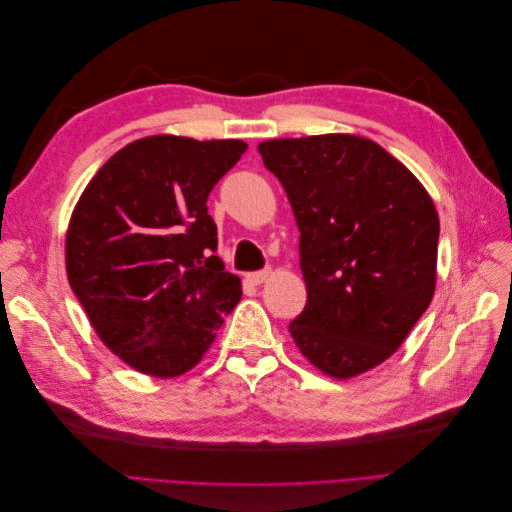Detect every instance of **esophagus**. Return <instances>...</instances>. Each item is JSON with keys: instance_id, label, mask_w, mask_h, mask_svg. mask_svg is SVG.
<instances>
[{"instance_id": "1", "label": "esophagus", "mask_w": 512, "mask_h": 512, "mask_svg": "<svg viewBox=\"0 0 512 512\" xmlns=\"http://www.w3.org/2000/svg\"><path fill=\"white\" fill-rule=\"evenodd\" d=\"M271 277V271L269 269H265V271H254V273H247L245 275V280L250 282V284H254V286H258V284H262V282H267Z\"/></svg>"}]
</instances>
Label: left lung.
<instances>
[{"label": "left lung", "mask_w": 512, "mask_h": 512, "mask_svg": "<svg viewBox=\"0 0 512 512\" xmlns=\"http://www.w3.org/2000/svg\"><path fill=\"white\" fill-rule=\"evenodd\" d=\"M301 230L307 286L290 335L322 374L348 380L384 363L425 314L438 280L440 220L410 170L354 134L258 145Z\"/></svg>", "instance_id": "1"}]
</instances>
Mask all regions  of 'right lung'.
<instances>
[{"instance_id":"obj_1","label":"right lung","mask_w":512,"mask_h":512,"mask_svg":"<svg viewBox=\"0 0 512 512\" xmlns=\"http://www.w3.org/2000/svg\"><path fill=\"white\" fill-rule=\"evenodd\" d=\"M243 141L145 136L87 183L66 235L68 282L102 344L136 371L175 378L200 363L241 301L207 198Z\"/></svg>"}]
</instances>
